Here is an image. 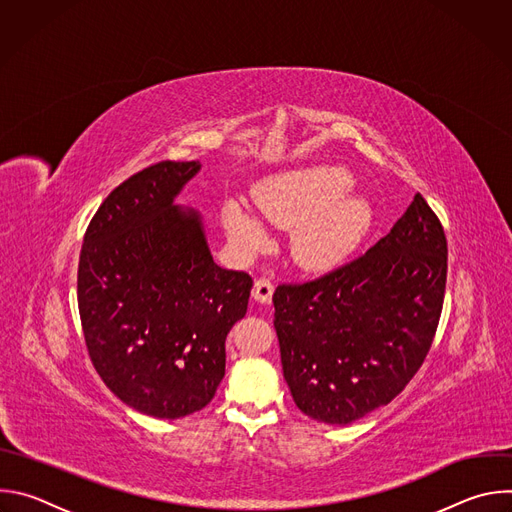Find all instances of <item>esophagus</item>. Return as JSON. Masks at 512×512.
Here are the masks:
<instances>
[{
    "label": "esophagus",
    "instance_id": "obj_1",
    "mask_svg": "<svg viewBox=\"0 0 512 512\" xmlns=\"http://www.w3.org/2000/svg\"><path fill=\"white\" fill-rule=\"evenodd\" d=\"M273 296V283L269 277H257L253 285V298L261 304H269Z\"/></svg>",
    "mask_w": 512,
    "mask_h": 512
}]
</instances>
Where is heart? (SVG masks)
<instances>
[{
    "instance_id": "1",
    "label": "heart",
    "mask_w": 512,
    "mask_h": 512,
    "mask_svg": "<svg viewBox=\"0 0 512 512\" xmlns=\"http://www.w3.org/2000/svg\"><path fill=\"white\" fill-rule=\"evenodd\" d=\"M348 176L334 168L296 170L267 182L259 194V212L269 225L293 229L291 253L308 269L340 263L362 239L371 208L360 196L344 194ZM229 237L245 251L267 245L263 227L239 204L225 208Z\"/></svg>"
}]
</instances>
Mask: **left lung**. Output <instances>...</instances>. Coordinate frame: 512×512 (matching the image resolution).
<instances>
[{
    "mask_svg": "<svg viewBox=\"0 0 512 512\" xmlns=\"http://www.w3.org/2000/svg\"><path fill=\"white\" fill-rule=\"evenodd\" d=\"M448 241L421 194L367 253L279 283L275 332L287 387L308 417L348 425L415 377L440 324Z\"/></svg>",
    "mask_w": 512,
    "mask_h": 512,
    "instance_id": "obj_1",
    "label": "left lung"
}]
</instances>
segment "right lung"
<instances>
[{"label": "right lung", "instance_id": "add662e5", "mask_svg": "<svg viewBox=\"0 0 512 512\" xmlns=\"http://www.w3.org/2000/svg\"><path fill=\"white\" fill-rule=\"evenodd\" d=\"M200 162H158L121 182L85 233L77 296L91 362L139 413L178 419L225 377V340L253 279L212 261L198 212L174 204Z\"/></svg>", "mask_w": 512, "mask_h": 512}]
</instances>
